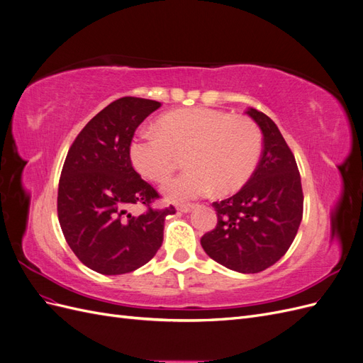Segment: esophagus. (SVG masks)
<instances>
[{
    "label": "esophagus",
    "mask_w": 363,
    "mask_h": 363,
    "mask_svg": "<svg viewBox=\"0 0 363 363\" xmlns=\"http://www.w3.org/2000/svg\"><path fill=\"white\" fill-rule=\"evenodd\" d=\"M194 208V204H177V211L183 212V213H188Z\"/></svg>",
    "instance_id": "obj_1"
}]
</instances>
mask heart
I'll list each match as a JSON object with an SVG mask.
<instances>
[{
    "label": "heart",
    "instance_id": "heart-1",
    "mask_svg": "<svg viewBox=\"0 0 363 363\" xmlns=\"http://www.w3.org/2000/svg\"><path fill=\"white\" fill-rule=\"evenodd\" d=\"M262 151L259 127L247 116L216 108L192 107L163 115L157 130L131 140L135 168L151 182H164L177 168L180 156L191 167L163 186L175 201L238 191L255 172Z\"/></svg>",
    "mask_w": 363,
    "mask_h": 363
}]
</instances>
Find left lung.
Segmentation results:
<instances>
[{
	"instance_id": "8db88e82",
	"label": "left lung",
	"mask_w": 363,
	"mask_h": 363,
	"mask_svg": "<svg viewBox=\"0 0 363 363\" xmlns=\"http://www.w3.org/2000/svg\"><path fill=\"white\" fill-rule=\"evenodd\" d=\"M247 115L263 135V151L247 184L215 201L218 224L201 238L208 257L223 267L255 274L274 265L294 242L303 218L298 167L274 121L256 108Z\"/></svg>"
}]
</instances>
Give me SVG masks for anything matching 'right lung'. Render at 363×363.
I'll return each instance as SVG.
<instances>
[{
    "instance_id": "add662e5",
    "label": "right lung",
    "mask_w": 363,
    "mask_h": 363,
    "mask_svg": "<svg viewBox=\"0 0 363 363\" xmlns=\"http://www.w3.org/2000/svg\"><path fill=\"white\" fill-rule=\"evenodd\" d=\"M159 101L123 96L84 125L65 159L57 194L62 232L79 260L104 276L127 274L150 262L163 242L164 218L175 208H155L160 199L130 159L139 124ZM144 205L138 217L128 208Z\"/></svg>"
}]
</instances>
